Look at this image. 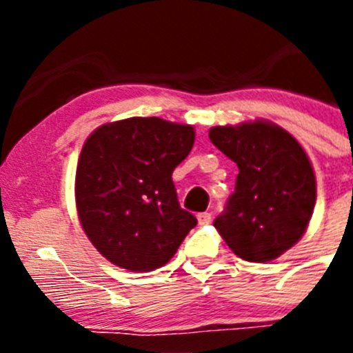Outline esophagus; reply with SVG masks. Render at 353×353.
<instances>
[{
	"mask_svg": "<svg viewBox=\"0 0 353 353\" xmlns=\"http://www.w3.org/2000/svg\"><path fill=\"white\" fill-rule=\"evenodd\" d=\"M196 217H198V223L199 224H208L212 221V215L208 214V212H199V214L196 215Z\"/></svg>",
	"mask_w": 353,
	"mask_h": 353,
	"instance_id": "esophagus-1",
	"label": "esophagus"
}]
</instances>
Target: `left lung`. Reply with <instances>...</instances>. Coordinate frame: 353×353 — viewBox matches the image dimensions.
Returning <instances> with one entry per match:
<instances>
[{
  "label": "left lung",
  "mask_w": 353,
  "mask_h": 353,
  "mask_svg": "<svg viewBox=\"0 0 353 353\" xmlns=\"http://www.w3.org/2000/svg\"><path fill=\"white\" fill-rule=\"evenodd\" d=\"M208 138L236 162L235 192L214 221L228 248L265 263L297 244L316 203V179L301 143L269 120L215 125Z\"/></svg>",
  "instance_id": "1"
}]
</instances>
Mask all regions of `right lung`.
<instances>
[{
  "mask_svg": "<svg viewBox=\"0 0 353 353\" xmlns=\"http://www.w3.org/2000/svg\"><path fill=\"white\" fill-rule=\"evenodd\" d=\"M194 138L192 125L157 117L111 121L90 134L77 161L76 208L105 260L150 272L174 256L198 223L180 208L171 180Z\"/></svg>",
  "mask_w": 353,
  "mask_h": 353,
  "instance_id": "add662e5",
  "label": "right lung"
}]
</instances>
